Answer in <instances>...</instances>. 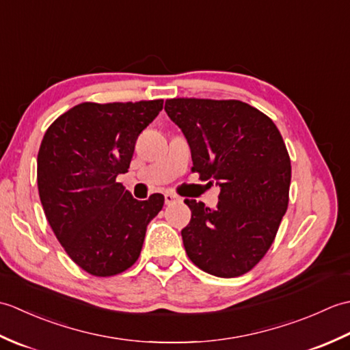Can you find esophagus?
Listing matches in <instances>:
<instances>
[{
  "label": "esophagus",
  "instance_id": "esophagus-1",
  "mask_svg": "<svg viewBox=\"0 0 350 350\" xmlns=\"http://www.w3.org/2000/svg\"><path fill=\"white\" fill-rule=\"evenodd\" d=\"M177 200H179V197L173 194V192H167V194H165V204L174 203V202H177Z\"/></svg>",
  "mask_w": 350,
  "mask_h": 350
}]
</instances>
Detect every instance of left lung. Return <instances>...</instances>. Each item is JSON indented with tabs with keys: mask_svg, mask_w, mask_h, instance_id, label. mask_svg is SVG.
<instances>
[{
	"mask_svg": "<svg viewBox=\"0 0 350 350\" xmlns=\"http://www.w3.org/2000/svg\"><path fill=\"white\" fill-rule=\"evenodd\" d=\"M165 111L188 139L192 171L221 187L215 211L185 200V251L207 273L241 277L265 257L287 211L292 165L284 141L269 117L241 100L176 98Z\"/></svg>",
	"mask_w": 350,
	"mask_h": 350,
	"instance_id": "1",
	"label": "left lung"
}]
</instances>
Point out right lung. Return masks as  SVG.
<instances>
[{
	"instance_id": "add662e5",
	"label": "right lung",
	"mask_w": 350,
	"mask_h": 350,
	"mask_svg": "<svg viewBox=\"0 0 350 350\" xmlns=\"http://www.w3.org/2000/svg\"><path fill=\"white\" fill-rule=\"evenodd\" d=\"M163 100L83 102L44 132L37 187L44 217L68 256L94 277L137 262L163 196L138 202L116 179L129 168L137 138Z\"/></svg>"
}]
</instances>
